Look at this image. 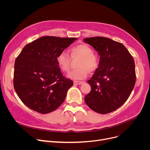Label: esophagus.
Listing matches in <instances>:
<instances>
[{
  "label": "esophagus",
  "mask_w": 150,
  "mask_h": 150,
  "mask_svg": "<svg viewBox=\"0 0 150 150\" xmlns=\"http://www.w3.org/2000/svg\"><path fill=\"white\" fill-rule=\"evenodd\" d=\"M74 83L76 84H78V85H80V84H82L83 83V82L80 81H74Z\"/></svg>",
  "instance_id": "34e87169"
}]
</instances>
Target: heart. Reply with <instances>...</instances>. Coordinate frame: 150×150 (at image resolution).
<instances>
[{
    "label": "heart",
    "instance_id": "heart-1",
    "mask_svg": "<svg viewBox=\"0 0 150 150\" xmlns=\"http://www.w3.org/2000/svg\"><path fill=\"white\" fill-rule=\"evenodd\" d=\"M72 58H79L76 67L78 69L70 71L67 76L75 80H84L87 77L88 72H93L99 66V58L93 53V50L85 44L77 45L70 50ZM57 63L62 72H67L70 68V59L66 51L61 52L56 58Z\"/></svg>",
    "mask_w": 150,
    "mask_h": 150
}]
</instances>
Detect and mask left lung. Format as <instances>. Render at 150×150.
<instances>
[{
	"mask_svg": "<svg viewBox=\"0 0 150 150\" xmlns=\"http://www.w3.org/2000/svg\"><path fill=\"white\" fill-rule=\"evenodd\" d=\"M84 41L100 56L99 66L88 81L91 91L84 101L97 113L111 112L123 105L134 87V61L122 43L108 38H88Z\"/></svg>",
	"mask_w": 150,
	"mask_h": 150,
	"instance_id": "left-lung-1",
	"label": "left lung"
}]
</instances>
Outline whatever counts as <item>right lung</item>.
<instances>
[{
  "mask_svg": "<svg viewBox=\"0 0 150 150\" xmlns=\"http://www.w3.org/2000/svg\"><path fill=\"white\" fill-rule=\"evenodd\" d=\"M76 39L42 36L23 47L14 62L13 84L27 107L47 114L63 103L74 83L62 75L56 58Z\"/></svg>",
  "mask_w": 150,
  "mask_h": 150,
  "instance_id": "add662e5",
  "label": "right lung"
}]
</instances>
